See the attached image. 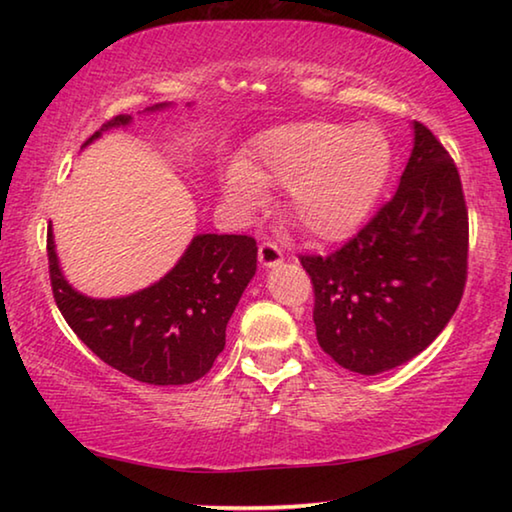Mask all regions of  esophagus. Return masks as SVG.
Masks as SVG:
<instances>
[{"mask_svg":"<svg viewBox=\"0 0 512 512\" xmlns=\"http://www.w3.org/2000/svg\"><path fill=\"white\" fill-rule=\"evenodd\" d=\"M284 259L280 246L275 244V241H264L262 246H259V264H262L264 268H271V266H277Z\"/></svg>","mask_w":512,"mask_h":512,"instance_id":"1","label":"esophagus"}]
</instances>
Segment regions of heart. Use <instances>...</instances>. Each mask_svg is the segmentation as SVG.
Here are the masks:
<instances>
[{"label": "heart", "mask_w": 512, "mask_h": 512, "mask_svg": "<svg viewBox=\"0 0 512 512\" xmlns=\"http://www.w3.org/2000/svg\"><path fill=\"white\" fill-rule=\"evenodd\" d=\"M391 167V144L377 126L298 121L271 128L255 155L225 178V194L253 210L264 187H289L293 223L318 239H343L366 219Z\"/></svg>", "instance_id": "1"}]
</instances>
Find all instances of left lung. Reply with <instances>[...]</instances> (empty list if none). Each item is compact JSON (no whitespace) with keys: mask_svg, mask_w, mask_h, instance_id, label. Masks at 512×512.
<instances>
[{"mask_svg":"<svg viewBox=\"0 0 512 512\" xmlns=\"http://www.w3.org/2000/svg\"><path fill=\"white\" fill-rule=\"evenodd\" d=\"M395 196L348 244L300 255L314 284L316 339L361 375L402 366L443 332L467 280V207L458 169L427 126Z\"/></svg>","mask_w":512,"mask_h":512,"instance_id":"left-lung-1","label":"left lung"}]
</instances>
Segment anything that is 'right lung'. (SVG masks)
<instances>
[{
	"label": "right lung",
	"instance_id": "1",
	"mask_svg": "<svg viewBox=\"0 0 512 512\" xmlns=\"http://www.w3.org/2000/svg\"><path fill=\"white\" fill-rule=\"evenodd\" d=\"M131 119L112 117L85 144ZM47 257L54 300L74 334L108 366L153 386L192 384L210 372L232 311L257 271L253 237L196 235L160 282L131 296L97 300L72 289L60 273L51 225Z\"/></svg>",
	"mask_w": 512,
	"mask_h": 512
}]
</instances>
